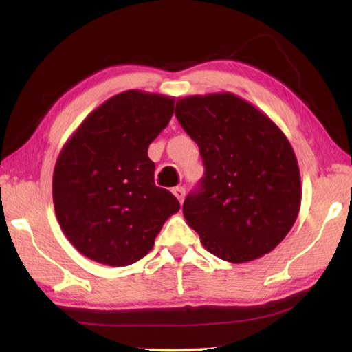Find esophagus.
Masks as SVG:
<instances>
[{
  "label": "esophagus",
  "instance_id": "1",
  "mask_svg": "<svg viewBox=\"0 0 352 352\" xmlns=\"http://www.w3.org/2000/svg\"><path fill=\"white\" fill-rule=\"evenodd\" d=\"M171 192L176 196V199L179 200V202H184V197H185V188L184 186H175L173 190H171Z\"/></svg>",
  "mask_w": 352,
  "mask_h": 352
}]
</instances>
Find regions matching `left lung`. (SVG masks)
<instances>
[{
    "label": "left lung",
    "instance_id": "obj_1",
    "mask_svg": "<svg viewBox=\"0 0 352 352\" xmlns=\"http://www.w3.org/2000/svg\"><path fill=\"white\" fill-rule=\"evenodd\" d=\"M175 116L197 142L205 176L184 202L204 248L229 263L272 252L300 210L296 155L284 132L232 92L177 98Z\"/></svg>",
    "mask_w": 352,
    "mask_h": 352
}]
</instances>
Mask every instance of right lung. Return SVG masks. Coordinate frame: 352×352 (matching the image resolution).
I'll list each match as a JSON object with an SVG mask.
<instances>
[{"instance_id":"1","label":"right lung","mask_w":352,"mask_h":352,"mask_svg":"<svg viewBox=\"0 0 352 352\" xmlns=\"http://www.w3.org/2000/svg\"><path fill=\"white\" fill-rule=\"evenodd\" d=\"M175 111V98L129 89L86 117L57 156L53 204L78 252L121 267L146 256L177 199L155 185L147 150Z\"/></svg>"}]
</instances>
